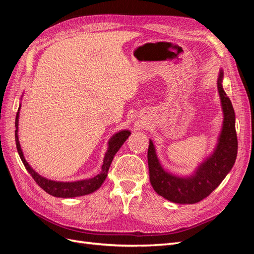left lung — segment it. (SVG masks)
<instances>
[{
    "label": "left lung",
    "instance_id": "obj_1",
    "mask_svg": "<svg viewBox=\"0 0 254 254\" xmlns=\"http://www.w3.org/2000/svg\"><path fill=\"white\" fill-rule=\"evenodd\" d=\"M220 71L217 88L224 111V125L217 147L213 155L197 168L190 177H177L165 172L156 155L155 147L149 141L147 159L150 183L157 193L176 203H196L209 196L231 171L237 156V136L235 130V113L230 98L222 89Z\"/></svg>",
    "mask_w": 254,
    "mask_h": 254
}]
</instances>
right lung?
Returning <instances> with one entry per match:
<instances>
[{"label": "right lung", "mask_w": 254, "mask_h": 254, "mask_svg": "<svg viewBox=\"0 0 254 254\" xmlns=\"http://www.w3.org/2000/svg\"><path fill=\"white\" fill-rule=\"evenodd\" d=\"M20 110V107H19ZM18 123H19V112H17L16 115V131H14V136H16V144L17 149L19 152V156L22 160L23 164H24L27 172L33 177V179L36 181V183L39 186L42 190L47 191L48 194L55 196V197H61V198H71V197H77V196H83L90 193H93L97 189L101 188L102 184L104 183L107 174H108L110 164L113 160V157L115 153L119 151L121 146L124 144V142L128 139L130 135L129 130H123V131L118 132L114 134L110 141H109V147L106 152V156L104 159V164L102 166V172L99 175L95 176L94 178L86 179V180H79L75 182H57L45 179L41 177L39 174H37L29 164L26 162V160L23 156V152L21 149V146L18 139Z\"/></svg>", "instance_id": "obj_1"}]
</instances>
